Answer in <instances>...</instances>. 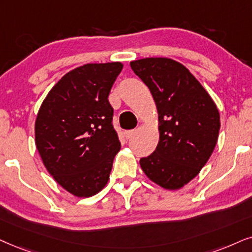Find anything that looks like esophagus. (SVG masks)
<instances>
[{
	"mask_svg": "<svg viewBox=\"0 0 252 252\" xmlns=\"http://www.w3.org/2000/svg\"><path fill=\"white\" fill-rule=\"evenodd\" d=\"M135 132H136V130H135V129H132V130H128V131L124 132V135H126V138H131V137H132L133 135H135Z\"/></svg>",
	"mask_w": 252,
	"mask_h": 252,
	"instance_id": "34e87169",
	"label": "esophagus"
}]
</instances>
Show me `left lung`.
Wrapping results in <instances>:
<instances>
[{"label":"left lung","instance_id":"1","mask_svg":"<svg viewBox=\"0 0 252 252\" xmlns=\"http://www.w3.org/2000/svg\"><path fill=\"white\" fill-rule=\"evenodd\" d=\"M158 111L159 142L139 164L165 189H180L205 166L219 138L220 114L211 95L183 63L170 58L130 63Z\"/></svg>","mask_w":252,"mask_h":252}]
</instances>
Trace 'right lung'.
Here are the masks:
<instances>
[{"mask_svg":"<svg viewBox=\"0 0 252 252\" xmlns=\"http://www.w3.org/2000/svg\"><path fill=\"white\" fill-rule=\"evenodd\" d=\"M122 63H86L66 73L37 114L34 139L43 164L73 195L89 197L106 186L121 149L108 96Z\"/></svg>","mask_w":252,"mask_h":252,"instance_id":"add662e5","label":"right lung"}]
</instances>
